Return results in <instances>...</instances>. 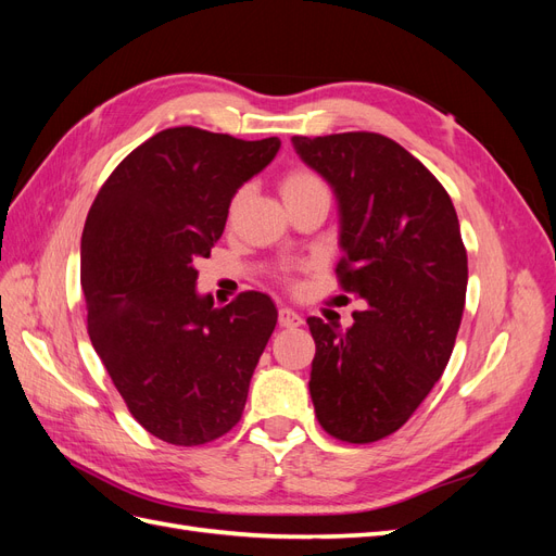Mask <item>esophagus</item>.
Masks as SVG:
<instances>
[{"label":"esophagus","mask_w":556,"mask_h":556,"mask_svg":"<svg viewBox=\"0 0 556 556\" xmlns=\"http://www.w3.org/2000/svg\"><path fill=\"white\" fill-rule=\"evenodd\" d=\"M278 325L285 327V329H294V327H301L304 325V317H301L296 311L292 308H280L278 311Z\"/></svg>","instance_id":"esophagus-1"}]
</instances>
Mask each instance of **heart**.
<instances>
[{"label":"heart","instance_id":"heart-1","mask_svg":"<svg viewBox=\"0 0 556 556\" xmlns=\"http://www.w3.org/2000/svg\"><path fill=\"white\" fill-rule=\"evenodd\" d=\"M315 185H323V180H319L313 172H306V169H294V172H290L288 176L282 178V182H280V192H282V197H290V194H294V192L315 188ZM239 199H241V194H237V199H233V206L239 204Z\"/></svg>","mask_w":556,"mask_h":556}]
</instances>
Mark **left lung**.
Here are the masks:
<instances>
[{"label":"left lung","instance_id":"8db88e82","mask_svg":"<svg viewBox=\"0 0 556 556\" xmlns=\"http://www.w3.org/2000/svg\"><path fill=\"white\" fill-rule=\"evenodd\" d=\"M339 201L341 288L366 301L350 329L308 317L311 399L333 439L374 443L408 422L450 362L468 260L443 185L374 131L292 137Z\"/></svg>","mask_w":556,"mask_h":556}]
</instances>
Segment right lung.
Here are the masks:
<instances>
[{
	"mask_svg": "<svg viewBox=\"0 0 556 556\" xmlns=\"http://www.w3.org/2000/svg\"><path fill=\"white\" fill-rule=\"evenodd\" d=\"M278 148V137L164 129L115 166L88 213L90 341L134 419L164 443H211L243 415L278 311L262 292L213 308L194 264L223 237L233 194Z\"/></svg>",
	"mask_w": 556,
	"mask_h": 556,
	"instance_id": "right-lung-1",
	"label": "right lung"
}]
</instances>
